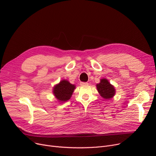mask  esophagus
<instances>
[{"mask_svg":"<svg viewBox=\"0 0 156 156\" xmlns=\"http://www.w3.org/2000/svg\"><path fill=\"white\" fill-rule=\"evenodd\" d=\"M88 85L87 82H80V85Z\"/></svg>","mask_w":156,"mask_h":156,"instance_id":"1","label":"esophagus"}]
</instances>
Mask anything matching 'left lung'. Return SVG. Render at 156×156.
<instances>
[{"mask_svg": "<svg viewBox=\"0 0 156 156\" xmlns=\"http://www.w3.org/2000/svg\"><path fill=\"white\" fill-rule=\"evenodd\" d=\"M97 90L100 95L105 99H110L115 94V89L110 84L108 80L102 79L101 82L97 85Z\"/></svg>", "mask_w": 156, "mask_h": 156, "instance_id": "1", "label": "left lung"}]
</instances>
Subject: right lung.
Wrapping results in <instances>:
<instances>
[{
    "mask_svg": "<svg viewBox=\"0 0 156 156\" xmlns=\"http://www.w3.org/2000/svg\"><path fill=\"white\" fill-rule=\"evenodd\" d=\"M75 88V86L67 80H62L59 84L55 86L53 92L56 99L65 102L70 99Z\"/></svg>",
    "mask_w": 156,
    "mask_h": 156,
    "instance_id": "right-lung-1",
    "label": "right lung"
}]
</instances>
